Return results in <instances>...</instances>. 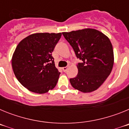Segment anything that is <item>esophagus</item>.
Here are the masks:
<instances>
[{"label": "esophagus", "instance_id": "1", "mask_svg": "<svg viewBox=\"0 0 129 129\" xmlns=\"http://www.w3.org/2000/svg\"><path fill=\"white\" fill-rule=\"evenodd\" d=\"M62 71H63L64 72H65L67 70V69H68V67H63V68H62Z\"/></svg>", "mask_w": 129, "mask_h": 129}]
</instances>
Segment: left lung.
<instances>
[{"label":"left lung","mask_w":129,"mask_h":129,"mask_svg":"<svg viewBox=\"0 0 129 129\" xmlns=\"http://www.w3.org/2000/svg\"><path fill=\"white\" fill-rule=\"evenodd\" d=\"M81 62L78 74L70 79L72 86L82 92L97 90L110 75L114 64V52L110 40L94 29L62 33Z\"/></svg>","instance_id":"left-lung-1"}]
</instances>
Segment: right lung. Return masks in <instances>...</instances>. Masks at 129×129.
Segmentation results:
<instances>
[{"label": "right lung", "mask_w": 129, "mask_h": 129, "mask_svg": "<svg viewBox=\"0 0 129 129\" xmlns=\"http://www.w3.org/2000/svg\"><path fill=\"white\" fill-rule=\"evenodd\" d=\"M61 34L38 33L22 40L12 57L11 65L16 77L29 91L44 94L56 86L61 73L52 57Z\"/></svg>", "instance_id": "add662e5"}]
</instances>
